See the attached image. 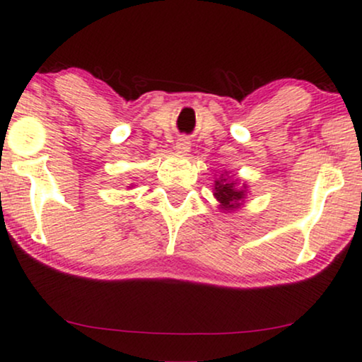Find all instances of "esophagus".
<instances>
[{
    "label": "esophagus",
    "mask_w": 362,
    "mask_h": 362,
    "mask_svg": "<svg viewBox=\"0 0 362 362\" xmlns=\"http://www.w3.org/2000/svg\"><path fill=\"white\" fill-rule=\"evenodd\" d=\"M175 151H177L178 153H187V152H190V142L187 141V139H180V141H178V142L175 144Z\"/></svg>",
    "instance_id": "esophagus-1"
}]
</instances>
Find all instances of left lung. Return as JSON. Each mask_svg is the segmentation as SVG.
Returning <instances> with one entry per match:
<instances>
[{
  "mask_svg": "<svg viewBox=\"0 0 362 362\" xmlns=\"http://www.w3.org/2000/svg\"><path fill=\"white\" fill-rule=\"evenodd\" d=\"M214 197L218 202V210L223 214L237 211L245 205L248 197L247 182L240 184V178L230 177L228 172H223L218 178L214 180Z\"/></svg>",
  "mask_w": 362,
  "mask_h": 362,
  "instance_id": "obj_1",
  "label": "left lung"
}]
</instances>
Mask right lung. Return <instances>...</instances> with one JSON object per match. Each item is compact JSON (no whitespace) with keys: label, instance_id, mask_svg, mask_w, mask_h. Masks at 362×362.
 Instances as JSON below:
<instances>
[{"label":"right lung","instance_id":"1","mask_svg":"<svg viewBox=\"0 0 362 362\" xmlns=\"http://www.w3.org/2000/svg\"><path fill=\"white\" fill-rule=\"evenodd\" d=\"M132 187H134V185H131V187H129V189H132Z\"/></svg>","mask_w":362,"mask_h":362}]
</instances>
